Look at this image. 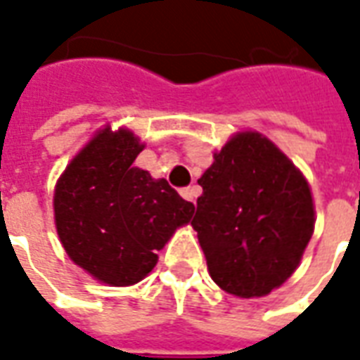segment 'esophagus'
<instances>
[{
  "label": "esophagus",
  "mask_w": 360,
  "mask_h": 360,
  "mask_svg": "<svg viewBox=\"0 0 360 360\" xmlns=\"http://www.w3.org/2000/svg\"><path fill=\"white\" fill-rule=\"evenodd\" d=\"M198 195H200V187H198V185H191V187L181 188V196H183L185 200H191V202H195Z\"/></svg>",
  "instance_id": "obj_1"
}]
</instances>
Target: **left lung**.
<instances>
[{"mask_svg":"<svg viewBox=\"0 0 360 360\" xmlns=\"http://www.w3.org/2000/svg\"><path fill=\"white\" fill-rule=\"evenodd\" d=\"M191 226L212 279L237 297H262L299 266L314 229L309 183L276 144L235 134L198 179Z\"/></svg>","mask_w":360,"mask_h":360,"instance_id":"left-lung-1","label":"left lung"}]
</instances>
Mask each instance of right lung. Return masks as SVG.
<instances>
[{
  "label": "right lung",
  "instance_id": "1",
  "mask_svg": "<svg viewBox=\"0 0 360 360\" xmlns=\"http://www.w3.org/2000/svg\"><path fill=\"white\" fill-rule=\"evenodd\" d=\"M142 148L131 131L105 129L56 187V226L67 255L110 285H133L150 274L156 250L195 212L167 181L133 167Z\"/></svg>",
  "mask_w": 360,
  "mask_h": 360
}]
</instances>
